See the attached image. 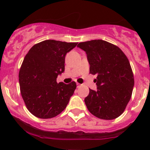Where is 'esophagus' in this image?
I'll return each mask as SVG.
<instances>
[{
  "label": "esophagus",
  "instance_id": "obj_1",
  "mask_svg": "<svg viewBox=\"0 0 150 150\" xmlns=\"http://www.w3.org/2000/svg\"><path fill=\"white\" fill-rule=\"evenodd\" d=\"M80 86H81V85H80V83H77V87H78V88H79L80 87Z\"/></svg>",
  "mask_w": 150,
  "mask_h": 150
}]
</instances>
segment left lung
Listing matches in <instances>:
<instances>
[{
	"instance_id": "obj_1",
	"label": "left lung",
	"mask_w": 150,
	"mask_h": 150,
	"mask_svg": "<svg viewBox=\"0 0 150 150\" xmlns=\"http://www.w3.org/2000/svg\"><path fill=\"white\" fill-rule=\"evenodd\" d=\"M90 64V73L97 74V91L90 89L85 98L88 111L101 119L122 114L132 97L134 80L128 58L119 47L98 39L80 42Z\"/></svg>"
}]
</instances>
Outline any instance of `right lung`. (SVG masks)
<instances>
[{"mask_svg": "<svg viewBox=\"0 0 150 150\" xmlns=\"http://www.w3.org/2000/svg\"><path fill=\"white\" fill-rule=\"evenodd\" d=\"M77 42L45 40L31 47L18 74L20 91L29 112L40 119H51L64 110L76 83H57L64 71L65 55Z\"/></svg>", "mask_w": 150, "mask_h": 150, "instance_id": "1", "label": "right lung"}]
</instances>
